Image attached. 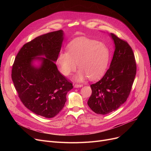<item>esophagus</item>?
<instances>
[{"label": "esophagus", "instance_id": "1", "mask_svg": "<svg viewBox=\"0 0 151 151\" xmlns=\"http://www.w3.org/2000/svg\"><path fill=\"white\" fill-rule=\"evenodd\" d=\"M83 84H75V88H81V87H83Z\"/></svg>", "mask_w": 151, "mask_h": 151}]
</instances>
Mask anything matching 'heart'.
<instances>
[{"label": "heart", "mask_w": 151, "mask_h": 151, "mask_svg": "<svg viewBox=\"0 0 151 151\" xmlns=\"http://www.w3.org/2000/svg\"><path fill=\"white\" fill-rule=\"evenodd\" d=\"M68 51L59 52L57 63L62 74L68 76L78 65L80 70L76 76L77 81L86 77L95 80L106 71L110 57L108 46L103 42L85 37H78L67 46Z\"/></svg>", "instance_id": "b5f03b06"}]
</instances>
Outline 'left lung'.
Wrapping results in <instances>:
<instances>
[{
    "instance_id": "left-lung-1",
    "label": "left lung",
    "mask_w": 151,
    "mask_h": 151,
    "mask_svg": "<svg viewBox=\"0 0 151 151\" xmlns=\"http://www.w3.org/2000/svg\"><path fill=\"white\" fill-rule=\"evenodd\" d=\"M115 51L110 67L100 81L91 85L88 105L97 114H107L119 108L130 93L137 73L133 50L126 41L111 34Z\"/></svg>"
}]
</instances>
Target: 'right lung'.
<instances>
[{"label": "right lung", "instance_id": "1", "mask_svg": "<svg viewBox=\"0 0 151 151\" xmlns=\"http://www.w3.org/2000/svg\"><path fill=\"white\" fill-rule=\"evenodd\" d=\"M63 40L62 30L36 37L23 45L12 66V79L23 105L46 118L54 117L60 111L67 101V93L73 88L54 62ZM42 55L45 58L37 57ZM35 60H41L40 66L32 64Z\"/></svg>", "mask_w": 151, "mask_h": 151}]
</instances>
